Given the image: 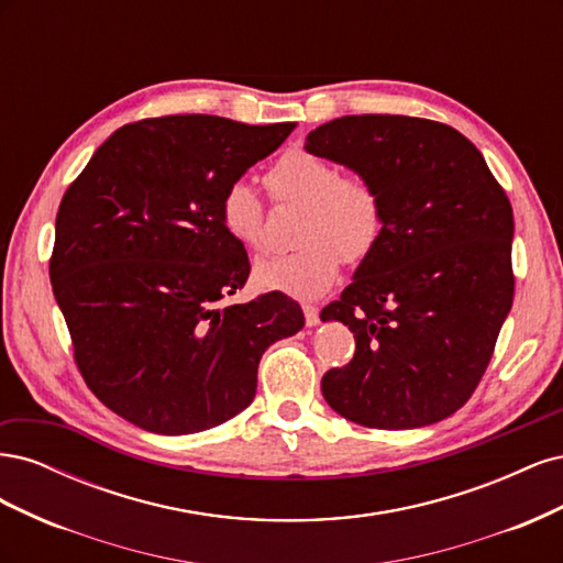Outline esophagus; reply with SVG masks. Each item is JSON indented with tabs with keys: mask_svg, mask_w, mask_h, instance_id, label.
Instances as JSON below:
<instances>
[{
	"mask_svg": "<svg viewBox=\"0 0 563 563\" xmlns=\"http://www.w3.org/2000/svg\"><path fill=\"white\" fill-rule=\"evenodd\" d=\"M302 312H305V323H308V327H317L319 310L314 308V305H302Z\"/></svg>",
	"mask_w": 563,
	"mask_h": 563,
	"instance_id": "34e87169",
	"label": "esophagus"
}]
</instances>
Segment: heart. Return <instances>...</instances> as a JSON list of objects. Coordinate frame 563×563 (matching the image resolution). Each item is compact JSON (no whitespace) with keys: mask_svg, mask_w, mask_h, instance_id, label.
Segmentation results:
<instances>
[{"mask_svg":"<svg viewBox=\"0 0 563 563\" xmlns=\"http://www.w3.org/2000/svg\"><path fill=\"white\" fill-rule=\"evenodd\" d=\"M267 190L277 201L302 207L291 253L255 265V284L298 300L327 294L340 265L362 263L378 246L385 207L378 187L362 176H343L335 164L312 152L291 150L269 166ZM220 223L251 251L265 246V207L255 187L234 180L220 197Z\"/></svg>","mask_w":563,"mask_h":563,"instance_id":"heart-1","label":"heart"}]
</instances>
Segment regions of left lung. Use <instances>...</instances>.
Masks as SVG:
<instances>
[{
  "label": "left lung",
  "mask_w": 563,
  "mask_h": 563,
  "mask_svg": "<svg viewBox=\"0 0 563 563\" xmlns=\"http://www.w3.org/2000/svg\"><path fill=\"white\" fill-rule=\"evenodd\" d=\"M305 150L378 187L385 230L340 300L356 352L323 373L335 413L376 430L449 418L479 385L512 308V207L463 133L432 119L347 114Z\"/></svg>",
  "instance_id": "8db88e82"
}]
</instances>
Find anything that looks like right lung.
<instances>
[{
	"instance_id": "obj_1",
	"label": "right lung",
	"mask_w": 563,
	"mask_h": 563,
	"mask_svg": "<svg viewBox=\"0 0 563 563\" xmlns=\"http://www.w3.org/2000/svg\"><path fill=\"white\" fill-rule=\"evenodd\" d=\"M296 124L172 114L117 129L56 216L48 277L75 362L110 411L157 434H192L253 401L275 340L302 329L284 294L218 308L249 279L220 197Z\"/></svg>"
}]
</instances>
